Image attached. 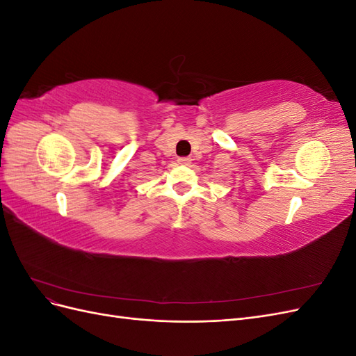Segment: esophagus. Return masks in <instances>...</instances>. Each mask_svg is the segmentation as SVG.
Returning a JSON list of instances; mask_svg holds the SVG:
<instances>
[{"instance_id": "obj_1", "label": "esophagus", "mask_w": 356, "mask_h": 356, "mask_svg": "<svg viewBox=\"0 0 356 356\" xmlns=\"http://www.w3.org/2000/svg\"><path fill=\"white\" fill-rule=\"evenodd\" d=\"M190 161H191L190 157H179L178 159V163H181V165H188Z\"/></svg>"}]
</instances>
